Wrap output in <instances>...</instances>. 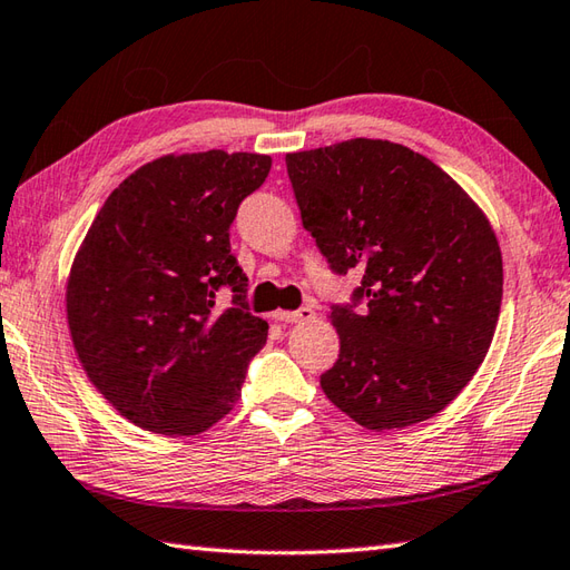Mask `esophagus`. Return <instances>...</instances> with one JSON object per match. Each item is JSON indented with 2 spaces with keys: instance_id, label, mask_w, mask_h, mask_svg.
Instances as JSON below:
<instances>
[{
  "instance_id": "obj_1",
  "label": "esophagus",
  "mask_w": 570,
  "mask_h": 570,
  "mask_svg": "<svg viewBox=\"0 0 570 570\" xmlns=\"http://www.w3.org/2000/svg\"><path fill=\"white\" fill-rule=\"evenodd\" d=\"M317 314H314L312 307H299L293 312H275V320L283 322V324H297V322H312Z\"/></svg>"
}]
</instances>
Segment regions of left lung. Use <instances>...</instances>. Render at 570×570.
<instances>
[{
  "label": "left lung",
  "instance_id": "1",
  "mask_svg": "<svg viewBox=\"0 0 570 570\" xmlns=\"http://www.w3.org/2000/svg\"><path fill=\"white\" fill-rule=\"evenodd\" d=\"M302 226L336 273L363 275L365 307H334L338 358L324 395L385 432L459 397L495 336L498 236L473 197L412 148L351 138L287 154Z\"/></svg>",
  "mask_w": 570,
  "mask_h": 570
}]
</instances>
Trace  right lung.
Returning <instances> with one entry per match:
<instances>
[{"label": "right lung", "instance_id": "1", "mask_svg": "<svg viewBox=\"0 0 570 570\" xmlns=\"http://www.w3.org/2000/svg\"><path fill=\"white\" fill-rule=\"evenodd\" d=\"M271 163L219 148L150 160L105 199L75 253L66 283L75 356L146 432L202 434L242 397L268 322L246 312L248 277L229 226ZM224 284L235 305L219 311Z\"/></svg>", "mask_w": 570, "mask_h": 570}]
</instances>
